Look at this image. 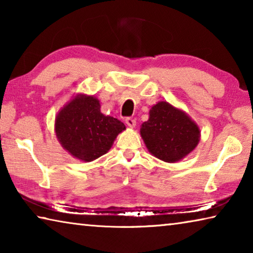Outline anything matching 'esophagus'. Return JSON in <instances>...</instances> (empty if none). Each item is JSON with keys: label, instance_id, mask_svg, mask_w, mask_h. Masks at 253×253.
I'll use <instances>...</instances> for the list:
<instances>
[{"label": "esophagus", "instance_id": "1", "mask_svg": "<svg viewBox=\"0 0 253 253\" xmlns=\"http://www.w3.org/2000/svg\"><path fill=\"white\" fill-rule=\"evenodd\" d=\"M125 123L127 124V126H129V127H135V125H136V121L134 118H131V117H127L126 119H125Z\"/></svg>", "mask_w": 253, "mask_h": 253}]
</instances>
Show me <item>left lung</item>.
Returning a JSON list of instances; mask_svg holds the SVG:
<instances>
[{
	"mask_svg": "<svg viewBox=\"0 0 253 253\" xmlns=\"http://www.w3.org/2000/svg\"><path fill=\"white\" fill-rule=\"evenodd\" d=\"M148 151L160 160L174 163L185 157L196 147L200 129L182 110L166 101L152 107L149 119L140 128Z\"/></svg>",
	"mask_w": 253,
	"mask_h": 253,
	"instance_id": "obj_1",
	"label": "left lung"
}]
</instances>
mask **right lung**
Instances as JSON below:
<instances>
[{
	"mask_svg": "<svg viewBox=\"0 0 253 253\" xmlns=\"http://www.w3.org/2000/svg\"><path fill=\"white\" fill-rule=\"evenodd\" d=\"M124 129L126 127L121 121L100 113L99 100L91 96L76 97L55 119L59 142L72 156L84 162L108 152Z\"/></svg>",
	"mask_w": 253,
	"mask_h": 253,
	"instance_id": "1",
	"label": "right lung"
}]
</instances>
